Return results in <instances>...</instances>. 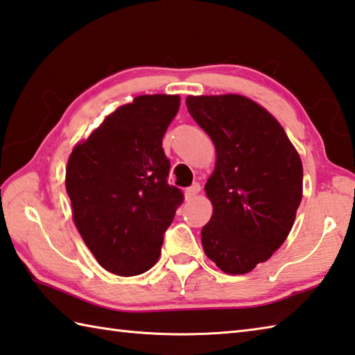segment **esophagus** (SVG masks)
<instances>
[{
    "mask_svg": "<svg viewBox=\"0 0 355 355\" xmlns=\"http://www.w3.org/2000/svg\"><path fill=\"white\" fill-rule=\"evenodd\" d=\"M200 191H201V187H200V184L198 183H196V184H192L191 187H187L186 189V198H193V197H197L198 193H200Z\"/></svg>",
    "mask_w": 355,
    "mask_h": 355,
    "instance_id": "1",
    "label": "esophagus"
}]
</instances>
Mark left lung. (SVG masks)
Listing matches in <instances>:
<instances>
[{
  "mask_svg": "<svg viewBox=\"0 0 355 355\" xmlns=\"http://www.w3.org/2000/svg\"><path fill=\"white\" fill-rule=\"evenodd\" d=\"M186 106L215 146L205 191L212 217L205 254L223 272L248 274L288 239L303 196V164L282 124L237 94L189 95Z\"/></svg>",
  "mask_w": 355,
  "mask_h": 355,
  "instance_id": "obj_1",
  "label": "left lung"
}]
</instances>
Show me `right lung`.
Wrapping results in <instances>:
<instances>
[{
  "instance_id": "add662e5",
  "label": "right lung",
  "mask_w": 355,
  "mask_h": 355,
  "mask_svg": "<svg viewBox=\"0 0 355 355\" xmlns=\"http://www.w3.org/2000/svg\"><path fill=\"white\" fill-rule=\"evenodd\" d=\"M180 109L178 95H138L86 140L66 168L72 218L96 261L132 277L155 265L163 235L183 193L169 186L163 135Z\"/></svg>"
}]
</instances>
